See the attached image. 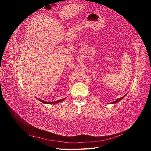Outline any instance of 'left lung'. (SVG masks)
Here are the masks:
<instances>
[{
  "label": "left lung",
  "mask_w": 151,
  "mask_h": 151,
  "mask_svg": "<svg viewBox=\"0 0 151 151\" xmlns=\"http://www.w3.org/2000/svg\"><path fill=\"white\" fill-rule=\"evenodd\" d=\"M123 97H124V96H123V97H122V98H119V99H118L117 100H116V101H113L112 103H116V102H118V101H120V100H121L122 98H123Z\"/></svg>",
  "instance_id": "8db88e82"
}]
</instances>
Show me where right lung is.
<instances>
[{"label":"right lung","instance_id":"obj_1","mask_svg":"<svg viewBox=\"0 0 151 151\" xmlns=\"http://www.w3.org/2000/svg\"><path fill=\"white\" fill-rule=\"evenodd\" d=\"M65 99H60V100H57V101H53V102H47V101H43V100H42V99H39L40 101H42V103H46V104H55V103H59V102H60V101H62L63 100H64Z\"/></svg>","mask_w":151,"mask_h":151}]
</instances>
